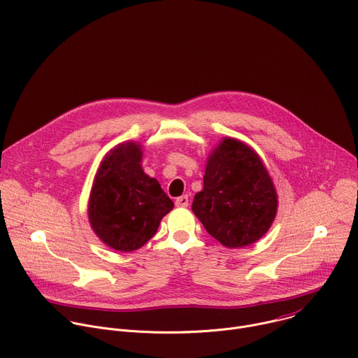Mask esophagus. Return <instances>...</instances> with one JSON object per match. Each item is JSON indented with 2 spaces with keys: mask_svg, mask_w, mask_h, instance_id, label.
<instances>
[{
  "mask_svg": "<svg viewBox=\"0 0 358 358\" xmlns=\"http://www.w3.org/2000/svg\"><path fill=\"white\" fill-rule=\"evenodd\" d=\"M176 205L177 206H182V208H187L189 205V199H188V195H182V196H178L176 199Z\"/></svg>",
  "mask_w": 358,
  "mask_h": 358,
  "instance_id": "1",
  "label": "esophagus"
}]
</instances>
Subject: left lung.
<instances>
[{
  "instance_id": "8db88e82",
  "label": "left lung",
  "mask_w": 358,
  "mask_h": 358,
  "mask_svg": "<svg viewBox=\"0 0 358 358\" xmlns=\"http://www.w3.org/2000/svg\"><path fill=\"white\" fill-rule=\"evenodd\" d=\"M192 210L223 246L243 248L270 229L277 213V194L260 157L229 138L210 155Z\"/></svg>"
}]
</instances>
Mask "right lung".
I'll return each instance as SVG.
<instances>
[{"label":"right lung","instance_id":"right-lung-1","mask_svg":"<svg viewBox=\"0 0 358 358\" xmlns=\"http://www.w3.org/2000/svg\"><path fill=\"white\" fill-rule=\"evenodd\" d=\"M141 146L129 142L110 150L95 176L88 216L99 239L117 252H134L156 234L174 202L141 166Z\"/></svg>","mask_w":358,"mask_h":358}]
</instances>
